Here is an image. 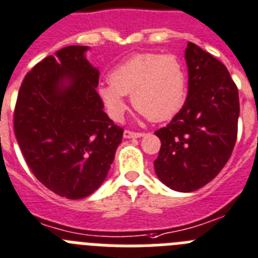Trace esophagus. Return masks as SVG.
Here are the masks:
<instances>
[{"label": "esophagus", "mask_w": 258, "mask_h": 258, "mask_svg": "<svg viewBox=\"0 0 258 258\" xmlns=\"http://www.w3.org/2000/svg\"><path fill=\"white\" fill-rule=\"evenodd\" d=\"M143 136H144L143 132H134V131H128V130H126V131L123 132V138L124 139H139V138H143Z\"/></svg>", "instance_id": "34e87169"}]
</instances>
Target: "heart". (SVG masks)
<instances>
[{
  "instance_id": "1",
  "label": "heart",
  "mask_w": 258,
  "mask_h": 258,
  "mask_svg": "<svg viewBox=\"0 0 258 258\" xmlns=\"http://www.w3.org/2000/svg\"><path fill=\"white\" fill-rule=\"evenodd\" d=\"M111 119L120 120L127 109L126 96L134 107L152 122L171 119L187 98V73L176 55L139 53L109 74V83L97 89Z\"/></svg>"
}]
</instances>
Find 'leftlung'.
<instances>
[{
  "instance_id": "1",
  "label": "left lung",
  "mask_w": 258,
  "mask_h": 258,
  "mask_svg": "<svg viewBox=\"0 0 258 258\" xmlns=\"http://www.w3.org/2000/svg\"><path fill=\"white\" fill-rule=\"evenodd\" d=\"M188 95L166 127L156 131L161 149L154 171L178 192H192L213 180L234 149L240 113L239 95L225 64L188 42Z\"/></svg>"
}]
</instances>
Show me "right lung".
<instances>
[{"label":"right lung","instance_id":"add662e5","mask_svg":"<svg viewBox=\"0 0 258 258\" xmlns=\"http://www.w3.org/2000/svg\"><path fill=\"white\" fill-rule=\"evenodd\" d=\"M88 46L71 45L27 74L14 111V131L33 175L71 200L104 183L123 130L104 111L100 71L87 59Z\"/></svg>","mask_w":258,"mask_h":258}]
</instances>
